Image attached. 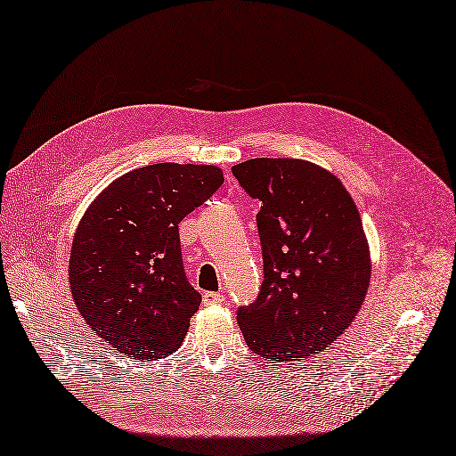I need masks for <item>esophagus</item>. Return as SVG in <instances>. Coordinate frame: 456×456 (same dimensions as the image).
Instances as JSON below:
<instances>
[{"label":"esophagus","mask_w":456,"mask_h":456,"mask_svg":"<svg viewBox=\"0 0 456 456\" xmlns=\"http://www.w3.org/2000/svg\"><path fill=\"white\" fill-rule=\"evenodd\" d=\"M225 300V297L221 295V293H212V290H209V293H204L202 295V302L206 306H212V305H221V302Z\"/></svg>","instance_id":"34e87169"}]
</instances>
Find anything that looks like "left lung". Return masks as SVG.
Instances as JSON below:
<instances>
[{"label": "left lung", "instance_id": "8db88e82", "mask_svg": "<svg viewBox=\"0 0 456 456\" xmlns=\"http://www.w3.org/2000/svg\"><path fill=\"white\" fill-rule=\"evenodd\" d=\"M231 171L262 202L264 283L237 312L244 341L273 362L306 360L339 339L366 298L371 260L358 208L306 159L256 158Z\"/></svg>", "mask_w": 456, "mask_h": 456}]
</instances>
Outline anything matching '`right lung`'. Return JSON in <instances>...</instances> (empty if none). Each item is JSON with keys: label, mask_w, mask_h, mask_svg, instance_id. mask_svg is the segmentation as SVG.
Returning a JSON list of instances; mask_svg holds the SVG:
<instances>
[{"label": "right lung", "mask_w": 456, "mask_h": 456, "mask_svg": "<svg viewBox=\"0 0 456 456\" xmlns=\"http://www.w3.org/2000/svg\"><path fill=\"white\" fill-rule=\"evenodd\" d=\"M224 184L217 166L154 163L110 183L73 237L69 285L100 339L134 360L177 350L200 306L186 281L179 224Z\"/></svg>", "instance_id": "obj_1"}]
</instances>
